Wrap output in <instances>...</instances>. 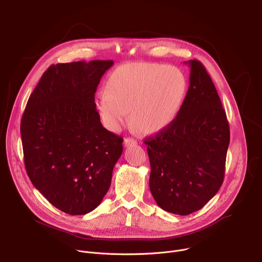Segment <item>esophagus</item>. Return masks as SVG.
Wrapping results in <instances>:
<instances>
[{"label": "esophagus", "instance_id": "1", "mask_svg": "<svg viewBox=\"0 0 262 262\" xmlns=\"http://www.w3.org/2000/svg\"><path fill=\"white\" fill-rule=\"evenodd\" d=\"M124 144H125V146H130V145L137 144V141L133 138H126V139H124Z\"/></svg>", "mask_w": 262, "mask_h": 262}]
</instances>
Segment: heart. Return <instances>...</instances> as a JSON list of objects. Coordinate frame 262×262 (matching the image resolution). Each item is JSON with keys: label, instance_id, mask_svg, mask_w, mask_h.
Instances as JSON below:
<instances>
[{"label": "heart", "instance_id": "obj_1", "mask_svg": "<svg viewBox=\"0 0 262 262\" xmlns=\"http://www.w3.org/2000/svg\"><path fill=\"white\" fill-rule=\"evenodd\" d=\"M187 92L178 68L158 63L122 65L108 80V92L96 95L95 106L103 125L118 132L127 119L139 130L155 134L176 119Z\"/></svg>", "mask_w": 262, "mask_h": 262}]
</instances>
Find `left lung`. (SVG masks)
Instances as JSON below:
<instances>
[{
	"label": "left lung",
	"mask_w": 262,
	"mask_h": 262,
	"mask_svg": "<svg viewBox=\"0 0 262 262\" xmlns=\"http://www.w3.org/2000/svg\"><path fill=\"white\" fill-rule=\"evenodd\" d=\"M190 67L189 87L171 123L144 141L149 188L162 210L186 216L199 211L222 185L230 127L216 87L201 62Z\"/></svg>",
	"instance_id": "8db88e82"
}]
</instances>
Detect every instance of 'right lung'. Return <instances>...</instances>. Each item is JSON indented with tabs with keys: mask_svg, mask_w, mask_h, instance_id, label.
<instances>
[{
	"mask_svg": "<svg viewBox=\"0 0 262 262\" xmlns=\"http://www.w3.org/2000/svg\"><path fill=\"white\" fill-rule=\"evenodd\" d=\"M114 61L51 65L30 95L21 121L27 175L60 211L85 215L112 183L123 139L101 124L95 93Z\"/></svg>",
	"mask_w": 262,
	"mask_h": 262,
	"instance_id": "right-lung-1",
	"label": "right lung"
}]
</instances>
